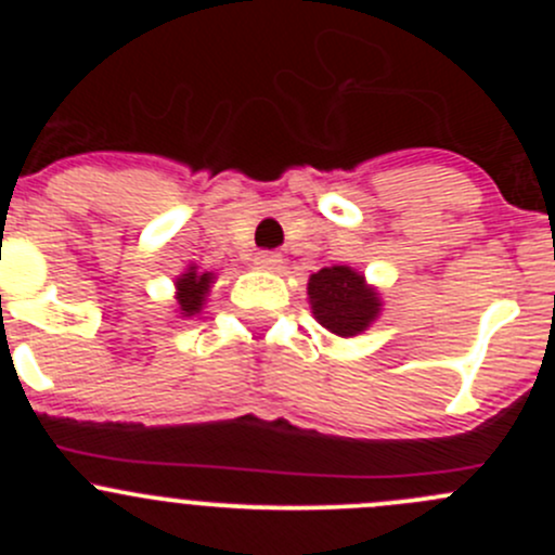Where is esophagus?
Here are the masks:
<instances>
[{
  "label": "esophagus",
  "mask_w": 555,
  "mask_h": 555,
  "mask_svg": "<svg viewBox=\"0 0 555 555\" xmlns=\"http://www.w3.org/2000/svg\"><path fill=\"white\" fill-rule=\"evenodd\" d=\"M251 262H255L260 271H276V268L282 266V255H279V251H257Z\"/></svg>",
  "instance_id": "1"
}]
</instances>
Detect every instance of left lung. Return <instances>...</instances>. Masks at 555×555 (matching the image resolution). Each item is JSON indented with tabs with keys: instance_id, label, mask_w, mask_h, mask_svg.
Masks as SVG:
<instances>
[{
	"instance_id": "1",
	"label": "left lung",
	"mask_w": 555,
	"mask_h": 555,
	"mask_svg": "<svg viewBox=\"0 0 555 555\" xmlns=\"http://www.w3.org/2000/svg\"><path fill=\"white\" fill-rule=\"evenodd\" d=\"M309 304L313 319L338 338L362 335L384 309L382 293L351 266H330L311 273Z\"/></svg>"
}]
</instances>
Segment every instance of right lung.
Returning <instances> with one entry per match:
<instances>
[{
	"instance_id": "1",
	"label": "right lung",
	"mask_w": 555,
	"mask_h": 555,
	"mask_svg": "<svg viewBox=\"0 0 555 555\" xmlns=\"http://www.w3.org/2000/svg\"><path fill=\"white\" fill-rule=\"evenodd\" d=\"M215 279L217 276L211 271H201L198 262H190V266L173 279V287H177L173 298H177L179 319H190L195 317V313H201Z\"/></svg>"
}]
</instances>
